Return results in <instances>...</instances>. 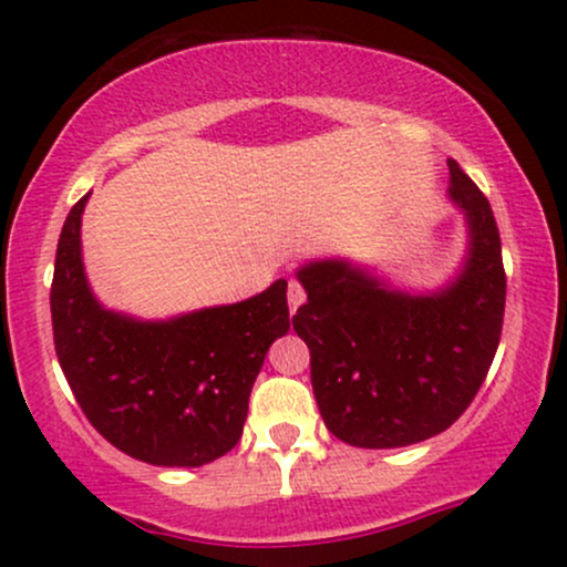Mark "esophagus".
Returning <instances> with one entry per match:
<instances>
[{
	"mask_svg": "<svg viewBox=\"0 0 567 567\" xmlns=\"http://www.w3.org/2000/svg\"><path fill=\"white\" fill-rule=\"evenodd\" d=\"M306 301V290L298 279H290L288 282V306H290V315H296V309Z\"/></svg>",
	"mask_w": 567,
	"mask_h": 567,
	"instance_id": "1",
	"label": "esophagus"
}]
</instances>
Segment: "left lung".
<instances>
[{
    "label": "left lung",
    "instance_id": "left-lung-1",
    "mask_svg": "<svg viewBox=\"0 0 567 567\" xmlns=\"http://www.w3.org/2000/svg\"><path fill=\"white\" fill-rule=\"evenodd\" d=\"M447 167L472 237L451 288L408 296L343 261L298 271L309 298L292 328L309 347L317 405L330 434L354 447H405L445 432L496 357L506 301L498 226L458 162Z\"/></svg>",
    "mask_w": 567,
    "mask_h": 567
}]
</instances>
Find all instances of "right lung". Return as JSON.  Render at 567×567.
<instances>
[{"mask_svg": "<svg viewBox=\"0 0 567 567\" xmlns=\"http://www.w3.org/2000/svg\"><path fill=\"white\" fill-rule=\"evenodd\" d=\"M71 207L50 288L55 354L82 413L114 447L154 466H202L243 437L252 381L290 328L288 282L171 322L106 311L87 288Z\"/></svg>", "mask_w": 567, "mask_h": 567, "instance_id": "1", "label": "right lung"}]
</instances>
